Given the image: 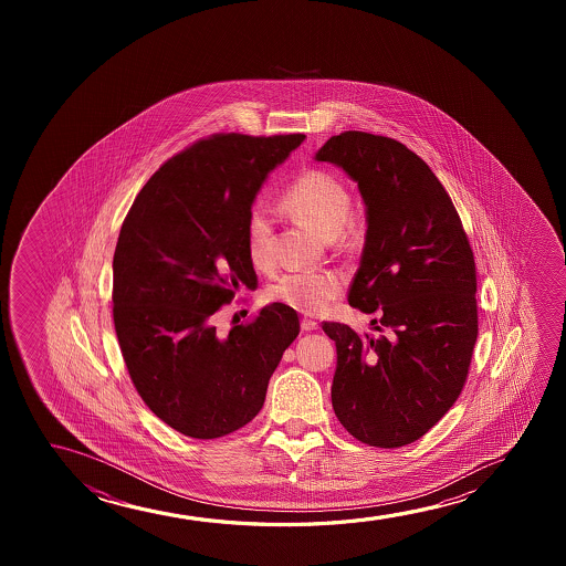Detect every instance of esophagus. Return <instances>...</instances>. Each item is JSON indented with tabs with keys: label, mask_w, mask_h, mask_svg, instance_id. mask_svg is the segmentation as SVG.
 <instances>
[{
	"label": "esophagus",
	"mask_w": 566,
	"mask_h": 566,
	"mask_svg": "<svg viewBox=\"0 0 566 566\" xmlns=\"http://www.w3.org/2000/svg\"><path fill=\"white\" fill-rule=\"evenodd\" d=\"M302 328L305 333H310V331H317L318 323L317 321H313V318H303Z\"/></svg>",
	"instance_id": "1"
}]
</instances>
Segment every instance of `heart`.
Listing matches in <instances>:
<instances>
[{
  "label": "heart",
  "mask_w": 566,
  "mask_h": 566,
  "mask_svg": "<svg viewBox=\"0 0 566 566\" xmlns=\"http://www.w3.org/2000/svg\"><path fill=\"white\" fill-rule=\"evenodd\" d=\"M282 209L310 226L323 240L333 241L344 232L352 212V197L340 179L321 170H311L295 179L282 195ZM271 217L264 209L251 212L248 222L249 261L266 269ZM344 280L333 271L286 272L272 282L269 297L286 307L317 315L342 294Z\"/></svg>",
  "instance_id": "obj_1"
}]
</instances>
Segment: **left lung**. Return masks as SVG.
<instances>
[{"label":"left lung","instance_id":"obj_1","mask_svg":"<svg viewBox=\"0 0 566 566\" xmlns=\"http://www.w3.org/2000/svg\"><path fill=\"white\" fill-rule=\"evenodd\" d=\"M315 160L342 168L361 193L367 232L348 302L385 333L323 325L336 344L334 413L357 441L403 447L464 388L478 340L472 248L441 181L402 143L340 133Z\"/></svg>","mask_w":566,"mask_h":566}]
</instances>
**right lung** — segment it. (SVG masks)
Listing matches in <instances>:
<instances>
[{
    "instance_id": "right-lung-1",
    "label": "right lung",
    "mask_w": 566,
    "mask_h": 566,
    "mask_svg": "<svg viewBox=\"0 0 566 566\" xmlns=\"http://www.w3.org/2000/svg\"><path fill=\"white\" fill-rule=\"evenodd\" d=\"M305 135H212L163 164L125 217L114 253V325L133 385L156 418L217 439L261 411L300 334L282 303L220 338L212 315L256 287L248 222L256 193Z\"/></svg>"
}]
</instances>
